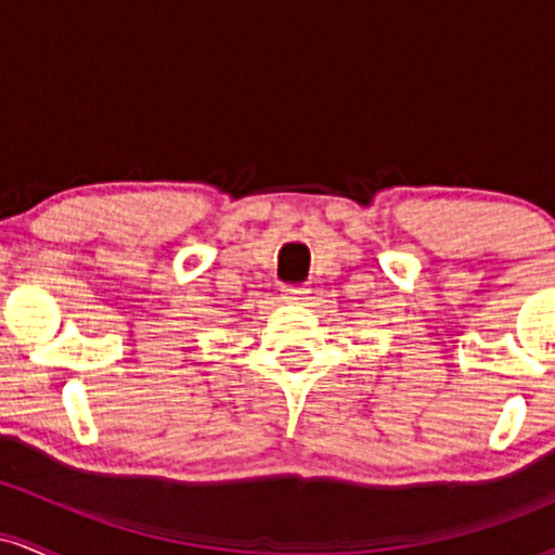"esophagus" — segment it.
Here are the masks:
<instances>
[{"mask_svg":"<svg viewBox=\"0 0 555 555\" xmlns=\"http://www.w3.org/2000/svg\"><path fill=\"white\" fill-rule=\"evenodd\" d=\"M308 295H310V289H308V286H302V284H284L282 286L284 302H305Z\"/></svg>","mask_w":555,"mask_h":555,"instance_id":"1","label":"esophagus"}]
</instances>
